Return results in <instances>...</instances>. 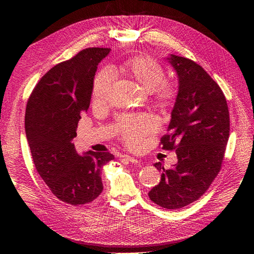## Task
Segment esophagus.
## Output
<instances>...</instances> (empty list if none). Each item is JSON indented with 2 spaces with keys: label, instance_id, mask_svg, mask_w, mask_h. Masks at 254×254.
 <instances>
[{
  "label": "esophagus",
  "instance_id": "esophagus-1",
  "mask_svg": "<svg viewBox=\"0 0 254 254\" xmlns=\"http://www.w3.org/2000/svg\"><path fill=\"white\" fill-rule=\"evenodd\" d=\"M122 160L125 161V162L132 163V164H134V165H140V164H141V162H140L139 160H136V159H134V158H132V157H129V156H123V157H122Z\"/></svg>",
  "mask_w": 254,
  "mask_h": 254
}]
</instances>
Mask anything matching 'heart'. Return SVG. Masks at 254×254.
<instances>
[{"label": "heart", "mask_w": 254, "mask_h": 254, "mask_svg": "<svg viewBox=\"0 0 254 254\" xmlns=\"http://www.w3.org/2000/svg\"><path fill=\"white\" fill-rule=\"evenodd\" d=\"M112 73L123 75L135 81L149 92L152 101L159 107L172 105L178 97V87L174 81L165 79V71L158 61L147 56H135L123 61L112 68ZM110 99V80L107 73H98L92 87V103L104 107ZM156 124L148 115H124L118 123L121 140L128 147L136 148L145 135L155 131Z\"/></svg>", "instance_id": "heart-1"}]
</instances>
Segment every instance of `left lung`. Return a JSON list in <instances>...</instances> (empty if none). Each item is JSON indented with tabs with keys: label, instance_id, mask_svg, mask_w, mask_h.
<instances>
[{
	"label": "left lung",
	"instance_id": "1",
	"mask_svg": "<svg viewBox=\"0 0 254 254\" xmlns=\"http://www.w3.org/2000/svg\"><path fill=\"white\" fill-rule=\"evenodd\" d=\"M179 78L178 97L167 133L160 140L164 150H176L178 163L165 170L148 193L164 209L177 210L200 198L218 175L230 133L229 109L224 92L195 61L167 58Z\"/></svg>",
	"mask_w": 254,
	"mask_h": 254
}]
</instances>
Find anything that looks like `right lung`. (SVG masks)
Here are the masks:
<instances>
[{
    "label": "right lung",
    "mask_w": 254,
    "mask_h": 254,
    "mask_svg": "<svg viewBox=\"0 0 254 254\" xmlns=\"http://www.w3.org/2000/svg\"><path fill=\"white\" fill-rule=\"evenodd\" d=\"M110 51L89 48L56 64L27 101L25 132L35 167L52 193L67 204L90 203L101 195L102 167L114 159L110 152L91 150L79 156L72 143L90 107L97 65Z\"/></svg>",
    "instance_id": "add662e5"
}]
</instances>
